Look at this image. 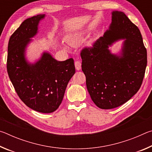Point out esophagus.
<instances>
[{
    "instance_id": "1",
    "label": "esophagus",
    "mask_w": 152,
    "mask_h": 152,
    "mask_svg": "<svg viewBox=\"0 0 152 152\" xmlns=\"http://www.w3.org/2000/svg\"><path fill=\"white\" fill-rule=\"evenodd\" d=\"M74 65H75V68L77 70H81V62L78 60H77L75 61V63H74Z\"/></svg>"
}]
</instances>
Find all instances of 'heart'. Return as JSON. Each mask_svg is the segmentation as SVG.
<instances>
[{"label":"heart","instance_id":"b5f03b06","mask_svg":"<svg viewBox=\"0 0 152 152\" xmlns=\"http://www.w3.org/2000/svg\"><path fill=\"white\" fill-rule=\"evenodd\" d=\"M65 41L66 42L68 43L69 45L73 46V47H76L84 42L85 39V35H84V33L82 31H73L67 33L65 36ZM94 43V39H91L88 41L87 43V45L88 47H91L93 45Z\"/></svg>","mask_w":152,"mask_h":152}]
</instances>
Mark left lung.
I'll return each mask as SVG.
<instances>
[{
    "label": "left lung",
    "instance_id": "left-lung-1",
    "mask_svg": "<svg viewBox=\"0 0 152 152\" xmlns=\"http://www.w3.org/2000/svg\"><path fill=\"white\" fill-rule=\"evenodd\" d=\"M124 39L119 55L109 47ZM91 99L102 109H111L131 99L140 88L147 66V50L138 27L121 11L112 12L109 29L80 53Z\"/></svg>",
    "mask_w": 152,
    "mask_h": 152
}]
</instances>
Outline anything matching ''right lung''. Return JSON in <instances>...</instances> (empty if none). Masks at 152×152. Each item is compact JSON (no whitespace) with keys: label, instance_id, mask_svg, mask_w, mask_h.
<instances>
[{"label":"right lung","instance_id":"right-lung-1","mask_svg":"<svg viewBox=\"0 0 152 152\" xmlns=\"http://www.w3.org/2000/svg\"><path fill=\"white\" fill-rule=\"evenodd\" d=\"M44 14L28 18L9 39L7 72L20 100L28 107L50 113L60 106L69 81L75 74L74 60L58 61L44 51L35 63L28 61L27 45L38 33V25Z\"/></svg>","mask_w":152,"mask_h":152}]
</instances>
